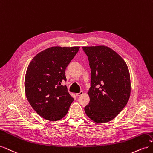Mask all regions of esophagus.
<instances>
[{
  "instance_id": "1",
  "label": "esophagus",
  "mask_w": 153,
  "mask_h": 153,
  "mask_svg": "<svg viewBox=\"0 0 153 153\" xmlns=\"http://www.w3.org/2000/svg\"><path fill=\"white\" fill-rule=\"evenodd\" d=\"M83 94H84V91H80V92H79V93H76V95L77 96H81V95H82Z\"/></svg>"
}]
</instances>
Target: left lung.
<instances>
[{
    "mask_svg": "<svg viewBox=\"0 0 153 153\" xmlns=\"http://www.w3.org/2000/svg\"><path fill=\"white\" fill-rule=\"evenodd\" d=\"M91 69L90 102L86 115L98 123L112 121L126 105L131 93L130 75L126 63L106 46L83 47Z\"/></svg>",
    "mask_w": 153,
    "mask_h": 153,
    "instance_id": "1",
    "label": "left lung"
}]
</instances>
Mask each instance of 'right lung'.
I'll list each match as a JSON object with an SVG mask.
<instances>
[{"instance_id": "add662e5", "label": "right lung", "mask_w": 153, "mask_h": 153, "mask_svg": "<svg viewBox=\"0 0 153 153\" xmlns=\"http://www.w3.org/2000/svg\"><path fill=\"white\" fill-rule=\"evenodd\" d=\"M79 47H52L37 54L27 67L25 92L36 113L50 121H57L67 114L74 99L66 85L65 71L79 50Z\"/></svg>"}]
</instances>
